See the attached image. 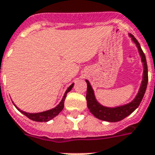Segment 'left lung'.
I'll use <instances>...</instances> for the list:
<instances>
[{
	"mask_svg": "<svg viewBox=\"0 0 155 155\" xmlns=\"http://www.w3.org/2000/svg\"><path fill=\"white\" fill-rule=\"evenodd\" d=\"M129 35L132 37L134 43L137 46L139 53L141 56V60L143 62V80L141 83L140 90L138 92V94L136 97V98L132 102H130L125 106H119V107H115V108H109V107H105V106H101L97 101L95 97H94L93 88L91 87L89 82L88 80H86V82H87V94H86L87 106H88V108L89 109L91 113L99 120L108 121V122H118V121L124 120V118L132 114L139 106L140 101L145 95V93H146V87H147V84H148V68H147L146 56L140 48V44L137 40L132 34H129Z\"/></svg>",
	"mask_w": 155,
	"mask_h": 155,
	"instance_id": "obj_1",
	"label": "left lung"
}]
</instances>
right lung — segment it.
Returning a JSON list of instances; mask_svg holds the SVG:
<instances>
[{
    "mask_svg": "<svg viewBox=\"0 0 155 155\" xmlns=\"http://www.w3.org/2000/svg\"><path fill=\"white\" fill-rule=\"evenodd\" d=\"M73 85H74V84H72L70 86L69 88H67V90L66 91V93H65L64 96H63V98H62V100L61 101V102H60L55 108H54V109L49 110H47V111L41 112V113L31 114V113H27V112L25 111L20 110L18 107H16V108H17L21 113H22L24 115H26L28 118H29L30 120H33V121H37V122H47V121H49V120L54 119V117L57 116L60 112L62 111V109H63V107H64V101L65 99H66V97H67V93L71 90V88H73Z\"/></svg>",
    "mask_w": 155,
    "mask_h": 155,
    "instance_id": "obj_1",
    "label": "right lung"
}]
</instances>
